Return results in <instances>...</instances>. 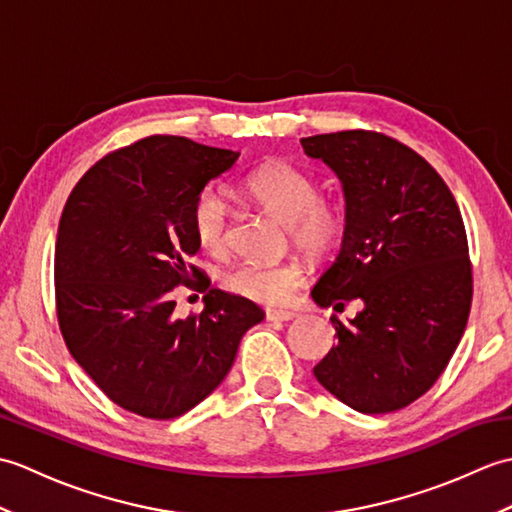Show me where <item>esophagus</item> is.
Masks as SVG:
<instances>
[{
  "label": "esophagus",
  "instance_id": "esophagus-1",
  "mask_svg": "<svg viewBox=\"0 0 512 512\" xmlns=\"http://www.w3.org/2000/svg\"><path fill=\"white\" fill-rule=\"evenodd\" d=\"M295 317L297 312H290V310H266L268 321H292Z\"/></svg>",
  "mask_w": 512,
  "mask_h": 512
}]
</instances>
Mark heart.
<instances>
[{
	"label": "heart",
	"mask_w": 512,
	"mask_h": 512,
	"mask_svg": "<svg viewBox=\"0 0 512 512\" xmlns=\"http://www.w3.org/2000/svg\"><path fill=\"white\" fill-rule=\"evenodd\" d=\"M250 200L275 220L286 224L292 244L308 257H325L339 246L345 233V213L339 204L319 198V184L290 162L273 160L246 180ZM231 206L226 195L206 187L193 204V231L204 250L220 255L228 244ZM303 281L297 262H239L222 275V286L257 303H284Z\"/></svg>",
	"instance_id": "b5f03b06"
}]
</instances>
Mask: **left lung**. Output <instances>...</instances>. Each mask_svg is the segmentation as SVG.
<instances>
[{
	"instance_id": "obj_1",
	"label": "left lung",
	"mask_w": 512,
	"mask_h": 512,
	"mask_svg": "<svg viewBox=\"0 0 512 512\" xmlns=\"http://www.w3.org/2000/svg\"><path fill=\"white\" fill-rule=\"evenodd\" d=\"M308 158L341 180L345 233L312 299L361 301L314 376L361 413L407 407L436 383L471 312L473 277L458 204L427 160L398 140L363 132L301 138Z\"/></svg>"
}]
</instances>
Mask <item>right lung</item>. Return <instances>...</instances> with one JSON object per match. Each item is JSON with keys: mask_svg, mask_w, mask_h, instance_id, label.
Segmentation results:
<instances>
[{"mask_svg": "<svg viewBox=\"0 0 512 512\" xmlns=\"http://www.w3.org/2000/svg\"><path fill=\"white\" fill-rule=\"evenodd\" d=\"M239 154L180 136L118 149L72 189L54 246L61 334L74 361L118 407L169 420L226 378L264 310L210 288L198 317L178 319L171 292L202 277L193 204ZM209 284H204V290Z\"/></svg>", "mask_w": 512, "mask_h": 512, "instance_id": "1", "label": "right lung"}]
</instances>
